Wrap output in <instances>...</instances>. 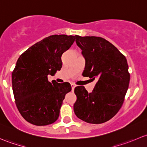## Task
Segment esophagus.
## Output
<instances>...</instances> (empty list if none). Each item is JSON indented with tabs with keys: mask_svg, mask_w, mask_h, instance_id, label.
Masks as SVG:
<instances>
[{
	"mask_svg": "<svg viewBox=\"0 0 147 147\" xmlns=\"http://www.w3.org/2000/svg\"><path fill=\"white\" fill-rule=\"evenodd\" d=\"M71 87H72V90H74V89H75V85L74 84H71Z\"/></svg>",
	"mask_w": 147,
	"mask_h": 147,
	"instance_id": "1",
	"label": "esophagus"
}]
</instances>
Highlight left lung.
Returning <instances> with one entry per match:
<instances>
[{
    "label": "left lung",
    "instance_id": "left-lung-1",
    "mask_svg": "<svg viewBox=\"0 0 147 147\" xmlns=\"http://www.w3.org/2000/svg\"><path fill=\"white\" fill-rule=\"evenodd\" d=\"M82 50L85 67L82 75L97 82L91 93L83 86L75 88L74 112L90 124H102L112 119L123 105L130 74L125 56L105 38L75 35Z\"/></svg>",
    "mask_w": 147,
    "mask_h": 147
}]
</instances>
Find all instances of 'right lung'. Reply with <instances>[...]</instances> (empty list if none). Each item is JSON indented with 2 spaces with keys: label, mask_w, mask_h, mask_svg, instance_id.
<instances>
[{
  "label": "right lung",
  "mask_w": 147,
  "mask_h": 147,
  "mask_svg": "<svg viewBox=\"0 0 147 147\" xmlns=\"http://www.w3.org/2000/svg\"><path fill=\"white\" fill-rule=\"evenodd\" d=\"M75 36L53 35L44 38L19 57L12 72L15 102L21 116L36 126L53 124L59 117L69 83L50 82L62 67L61 56L75 42Z\"/></svg>",
  "instance_id": "1"
}]
</instances>
